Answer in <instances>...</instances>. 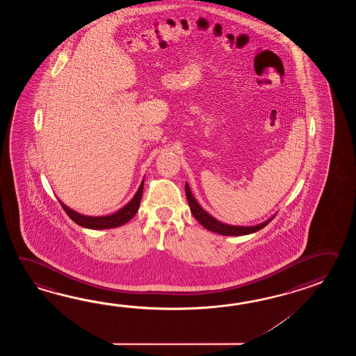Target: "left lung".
I'll return each mask as SVG.
<instances>
[{"label": "left lung", "mask_w": 356, "mask_h": 356, "mask_svg": "<svg viewBox=\"0 0 356 356\" xmlns=\"http://www.w3.org/2000/svg\"><path fill=\"white\" fill-rule=\"evenodd\" d=\"M186 196H187V201H188L189 209L192 215L195 216V219L206 227L207 230L218 233L221 235H245L256 233L258 230H261L262 227H265L273 218L267 220L262 224H258L256 227H234V225H227V224H222L216 219H213L211 215H209L207 212L204 211V209L197 204L196 198L192 195L191 189H189L188 184H186Z\"/></svg>", "instance_id": "obj_1"}]
</instances>
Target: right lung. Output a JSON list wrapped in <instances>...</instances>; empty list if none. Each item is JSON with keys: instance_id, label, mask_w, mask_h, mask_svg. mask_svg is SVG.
Returning a JSON list of instances; mask_svg holds the SVG:
<instances>
[{"instance_id": "obj_1", "label": "right lung", "mask_w": 356, "mask_h": 356, "mask_svg": "<svg viewBox=\"0 0 356 356\" xmlns=\"http://www.w3.org/2000/svg\"><path fill=\"white\" fill-rule=\"evenodd\" d=\"M143 191H144V181L141 183L136 195L129 201V204H126L120 211L114 212L113 215H108V216H98V218L85 216L81 213L72 211L71 209H68L67 206L62 204L60 201V204L62 209L70 216V219L75 221L76 224L80 225V227H89V229H111V227H121L135 216V213L140 207Z\"/></svg>"}]
</instances>
